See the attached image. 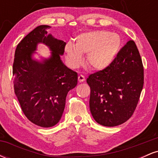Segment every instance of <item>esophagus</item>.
<instances>
[{"instance_id":"esophagus-1","label":"esophagus","mask_w":158,"mask_h":158,"mask_svg":"<svg viewBox=\"0 0 158 158\" xmlns=\"http://www.w3.org/2000/svg\"><path fill=\"white\" fill-rule=\"evenodd\" d=\"M78 80H79V82H83L85 80V78L83 75H79L78 77Z\"/></svg>"}]
</instances>
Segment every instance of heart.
Here are the masks:
<instances>
[{
    "mask_svg": "<svg viewBox=\"0 0 158 158\" xmlns=\"http://www.w3.org/2000/svg\"><path fill=\"white\" fill-rule=\"evenodd\" d=\"M121 46L120 37L105 30H95L80 34L74 46H65L67 60L72 68L82 63V56L87 55V62L94 70H102L111 64Z\"/></svg>",
    "mask_w": 158,
    "mask_h": 158,
    "instance_id": "1",
    "label": "heart"
}]
</instances>
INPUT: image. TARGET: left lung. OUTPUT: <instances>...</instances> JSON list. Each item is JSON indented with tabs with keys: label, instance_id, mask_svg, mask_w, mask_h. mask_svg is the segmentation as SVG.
Here are the masks:
<instances>
[{
	"label": "left lung",
	"instance_id": "8db88e82",
	"mask_svg": "<svg viewBox=\"0 0 158 158\" xmlns=\"http://www.w3.org/2000/svg\"><path fill=\"white\" fill-rule=\"evenodd\" d=\"M87 83L96 122L108 127L126 122L135 112L144 83L142 59L135 41H128L111 64L90 74Z\"/></svg>",
	"mask_w": 158,
	"mask_h": 158
}]
</instances>
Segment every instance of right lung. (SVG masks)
Segmentation results:
<instances>
[{
	"label": "right lung",
	"mask_w": 158,
	"mask_h": 158,
	"mask_svg": "<svg viewBox=\"0 0 158 158\" xmlns=\"http://www.w3.org/2000/svg\"><path fill=\"white\" fill-rule=\"evenodd\" d=\"M50 27L41 25L25 36L15 52L12 73L14 90L27 118L43 128H49L60 120L68 91L77 85V72L63 64L60 56L66 43L47 35ZM39 43L52 51L42 63L31 59Z\"/></svg>",
	"instance_id": "obj_1"
}]
</instances>
